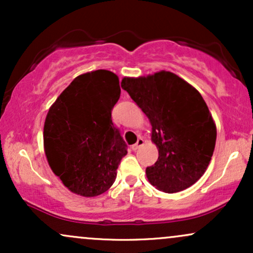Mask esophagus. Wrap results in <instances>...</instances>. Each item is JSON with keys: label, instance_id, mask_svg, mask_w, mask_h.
<instances>
[{"label": "esophagus", "instance_id": "esophagus-1", "mask_svg": "<svg viewBox=\"0 0 253 253\" xmlns=\"http://www.w3.org/2000/svg\"><path fill=\"white\" fill-rule=\"evenodd\" d=\"M144 143H145V140H144L143 138H138V140H136V143H135L134 145H133V146H132V149L134 150V151H135V150H138L139 147H141V146H143Z\"/></svg>", "mask_w": 253, "mask_h": 253}]
</instances>
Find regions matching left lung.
Returning a JSON list of instances; mask_svg holds the SVG:
<instances>
[{
  "instance_id": "8db88e82",
  "label": "left lung",
  "mask_w": 253,
  "mask_h": 253,
  "mask_svg": "<svg viewBox=\"0 0 253 253\" xmlns=\"http://www.w3.org/2000/svg\"><path fill=\"white\" fill-rule=\"evenodd\" d=\"M121 88L140 107L152 126L158 159L146 168L147 179L164 193H178L207 170L216 127L201 94L170 71L125 77Z\"/></svg>"
}]
</instances>
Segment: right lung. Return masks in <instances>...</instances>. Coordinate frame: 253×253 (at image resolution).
Listing matches in <instances>:
<instances>
[{
	"instance_id": "obj_1",
	"label": "right lung",
	"mask_w": 253,
	"mask_h": 253,
	"mask_svg": "<svg viewBox=\"0 0 253 253\" xmlns=\"http://www.w3.org/2000/svg\"><path fill=\"white\" fill-rule=\"evenodd\" d=\"M115 74L96 70L75 78L48 109L43 149L52 171L77 195L107 191L127 155V145L112 121L120 97Z\"/></svg>"
}]
</instances>
